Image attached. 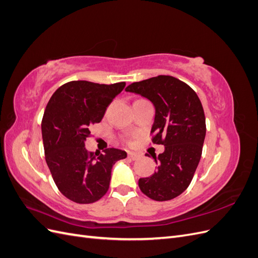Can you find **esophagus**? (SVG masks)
Returning <instances> with one entry per match:
<instances>
[{
	"mask_svg": "<svg viewBox=\"0 0 258 258\" xmlns=\"http://www.w3.org/2000/svg\"><path fill=\"white\" fill-rule=\"evenodd\" d=\"M128 157L132 160H137L140 158V155L138 153H135V152H128Z\"/></svg>",
	"mask_w": 258,
	"mask_h": 258,
	"instance_id": "esophagus-1",
	"label": "esophagus"
}]
</instances>
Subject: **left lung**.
Returning <instances> with one entry per match:
<instances>
[{
	"label": "left lung",
	"instance_id": "1",
	"mask_svg": "<svg viewBox=\"0 0 258 258\" xmlns=\"http://www.w3.org/2000/svg\"><path fill=\"white\" fill-rule=\"evenodd\" d=\"M126 91L152 101V142L165 145V152L153 156L157 171L139 179L140 189L156 201L173 199L189 186L201 158L207 130L204 107L191 87L170 75L132 83Z\"/></svg>",
	"mask_w": 258,
	"mask_h": 258
}]
</instances>
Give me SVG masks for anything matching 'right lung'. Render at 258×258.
I'll list each match as a JSON object with an SVG mask.
<instances>
[{"instance_id": "obj_1", "label": "right lung", "mask_w": 258, "mask_h": 258, "mask_svg": "<svg viewBox=\"0 0 258 258\" xmlns=\"http://www.w3.org/2000/svg\"><path fill=\"white\" fill-rule=\"evenodd\" d=\"M124 86V82H69L54 91L46 105L42 119L45 159L60 192L76 204L102 198L110 187L114 163L127 157L117 148H106L103 154L85 148L90 127L102 120Z\"/></svg>"}]
</instances>
